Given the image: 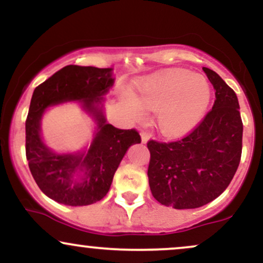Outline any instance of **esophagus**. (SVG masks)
<instances>
[{"mask_svg": "<svg viewBox=\"0 0 263 263\" xmlns=\"http://www.w3.org/2000/svg\"><path fill=\"white\" fill-rule=\"evenodd\" d=\"M151 138V135L147 134V132H141V141L142 143H147V142L149 141Z\"/></svg>", "mask_w": 263, "mask_h": 263, "instance_id": "esophagus-1", "label": "esophagus"}]
</instances>
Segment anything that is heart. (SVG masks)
<instances>
[{"instance_id": "heart-1", "label": "heart", "mask_w": 263, "mask_h": 263, "mask_svg": "<svg viewBox=\"0 0 263 263\" xmlns=\"http://www.w3.org/2000/svg\"><path fill=\"white\" fill-rule=\"evenodd\" d=\"M137 96L126 92L123 102L135 120L146 117V107L155 111L157 127L164 136L189 134L203 120L211 100V86L201 74L172 69L151 75L136 85Z\"/></svg>"}]
</instances>
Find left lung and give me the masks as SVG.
<instances>
[{
    "instance_id": "8db88e82",
    "label": "left lung",
    "mask_w": 263,
    "mask_h": 263,
    "mask_svg": "<svg viewBox=\"0 0 263 263\" xmlns=\"http://www.w3.org/2000/svg\"><path fill=\"white\" fill-rule=\"evenodd\" d=\"M203 70L216 91L210 112L183 140L147 143L151 192L174 209H195L213 201L228 188L240 164L243 127L237 96L215 71Z\"/></svg>"
}]
</instances>
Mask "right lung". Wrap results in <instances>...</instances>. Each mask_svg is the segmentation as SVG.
<instances>
[{
  "mask_svg": "<svg viewBox=\"0 0 263 263\" xmlns=\"http://www.w3.org/2000/svg\"><path fill=\"white\" fill-rule=\"evenodd\" d=\"M112 70L68 65L33 91L26 121L27 161L39 189L57 203L83 206L101 200L126 152L141 143L136 129L116 128L106 120L105 95L115 84ZM66 102H78L94 122L92 141L77 153H57L41 135L45 111Z\"/></svg>",
  "mask_w": 263,
  "mask_h": 263,
  "instance_id": "obj_1",
  "label": "right lung"
}]
</instances>
